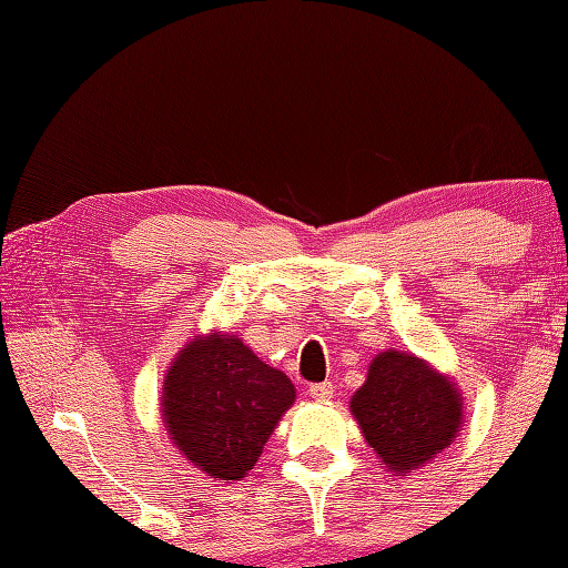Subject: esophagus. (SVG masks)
Listing matches in <instances>:
<instances>
[{
    "label": "esophagus",
    "mask_w": 568,
    "mask_h": 568,
    "mask_svg": "<svg viewBox=\"0 0 568 568\" xmlns=\"http://www.w3.org/2000/svg\"><path fill=\"white\" fill-rule=\"evenodd\" d=\"M310 395L315 397V400H320V403H324V400H329V397L334 395V385L332 383H315V385H310Z\"/></svg>",
    "instance_id": "34e87169"
}]
</instances>
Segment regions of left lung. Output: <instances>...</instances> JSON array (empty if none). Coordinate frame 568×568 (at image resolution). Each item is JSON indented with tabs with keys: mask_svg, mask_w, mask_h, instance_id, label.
I'll list each match as a JSON object with an SVG mask.
<instances>
[{
	"mask_svg": "<svg viewBox=\"0 0 568 568\" xmlns=\"http://www.w3.org/2000/svg\"><path fill=\"white\" fill-rule=\"evenodd\" d=\"M352 413L381 462L393 474H409L454 442L462 427V397L425 361L383 352L352 397Z\"/></svg>",
	"mask_w": 568,
	"mask_h": 568,
	"instance_id": "obj_1",
	"label": "left lung"
}]
</instances>
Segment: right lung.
I'll return each mask as SVG.
<instances>
[{
	"instance_id": "add662e5",
	"label": "right lung",
	"mask_w": 568,
	"mask_h": 568,
	"mask_svg": "<svg viewBox=\"0 0 568 568\" xmlns=\"http://www.w3.org/2000/svg\"><path fill=\"white\" fill-rule=\"evenodd\" d=\"M295 385L236 339L212 334L187 344L165 376L163 419L190 464L239 480L258 462Z\"/></svg>"
}]
</instances>
